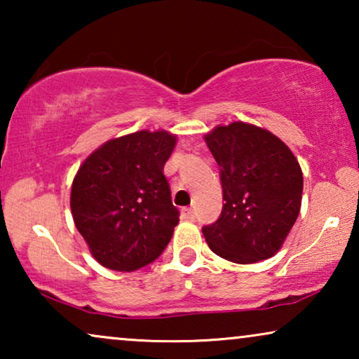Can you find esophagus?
Masks as SVG:
<instances>
[{
  "label": "esophagus",
  "instance_id": "esophagus-1",
  "mask_svg": "<svg viewBox=\"0 0 359 359\" xmlns=\"http://www.w3.org/2000/svg\"><path fill=\"white\" fill-rule=\"evenodd\" d=\"M181 217H183L184 220H194V210L191 208L181 209Z\"/></svg>",
  "mask_w": 359,
  "mask_h": 359
}]
</instances>
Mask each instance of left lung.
I'll use <instances>...</instances> for the list:
<instances>
[{"mask_svg":"<svg viewBox=\"0 0 359 359\" xmlns=\"http://www.w3.org/2000/svg\"><path fill=\"white\" fill-rule=\"evenodd\" d=\"M204 140L220 168L225 201L220 217L203 227L209 248L240 264L271 258L301 210L297 158L271 132L245 122L217 126Z\"/></svg>","mask_w":359,"mask_h":359,"instance_id":"obj_1","label":"left lung"}]
</instances>
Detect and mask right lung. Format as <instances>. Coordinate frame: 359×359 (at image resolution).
Listing matches in <instances>:
<instances>
[{
    "instance_id": "add662e5",
    "label": "right lung",
    "mask_w": 359,
    "mask_h": 359,
    "mask_svg": "<svg viewBox=\"0 0 359 359\" xmlns=\"http://www.w3.org/2000/svg\"><path fill=\"white\" fill-rule=\"evenodd\" d=\"M176 145L166 130H140L93 151L72 184L78 232L97 263L134 271L155 262L180 222L163 166Z\"/></svg>"
}]
</instances>
